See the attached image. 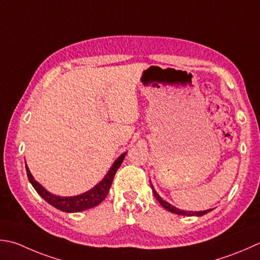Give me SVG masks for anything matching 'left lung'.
I'll return each instance as SVG.
<instances>
[{"label":"left lung","instance_id":"8db88e82","mask_svg":"<svg viewBox=\"0 0 260 260\" xmlns=\"http://www.w3.org/2000/svg\"><path fill=\"white\" fill-rule=\"evenodd\" d=\"M151 187H152V191H153L154 197L156 198L157 202H159L160 204L166 208V210L170 211L171 213H175V214H178V215H187V216H194V215H196V216H202V215L206 214V213L211 212V210L201 211V212H188V211H184V210H179V208H177V207H175V206H172L171 204H169V203H167L166 201L162 200V198L159 196V194H157V192L155 191V189L153 188V186H151Z\"/></svg>","mask_w":260,"mask_h":260}]
</instances>
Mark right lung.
Here are the masks:
<instances>
[{"mask_svg":"<svg viewBox=\"0 0 260 260\" xmlns=\"http://www.w3.org/2000/svg\"><path fill=\"white\" fill-rule=\"evenodd\" d=\"M125 155L126 153H123L114 162V165L110 168L108 174L106 175V177L99 182L98 185L94 186L92 189H90L89 191L84 192V194H81L74 197H60V196L50 194V192L46 190L42 185L38 184V182L34 179V177L31 174H30L29 168L27 167V165H25V170H27L28 179L30 182H31L32 187L46 202L63 212L74 213V212H81L84 210H89V208H92L96 205H99L100 203L105 200L110 189L111 184H113L116 171L118 170L121 162L124 161Z\"/></svg>","mask_w":260,"mask_h":260,"instance_id":"right-lung-1","label":"right lung"}]
</instances>
